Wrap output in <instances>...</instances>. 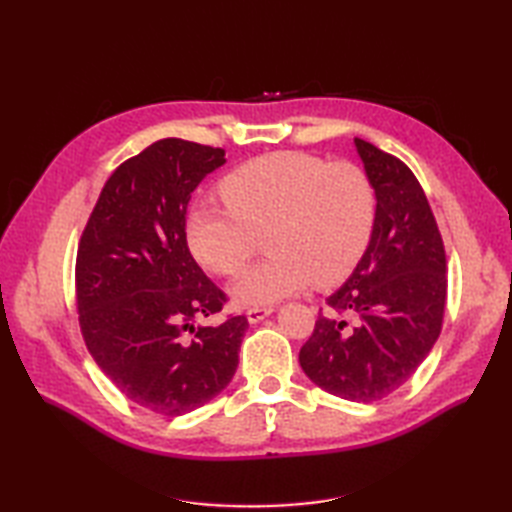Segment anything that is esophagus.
I'll return each instance as SVG.
<instances>
[{
  "instance_id": "esophagus-1",
  "label": "esophagus",
  "mask_w": 512,
  "mask_h": 512,
  "mask_svg": "<svg viewBox=\"0 0 512 512\" xmlns=\"http://www.w3.org/2000/svg\"><path fill=\"white\" fill-rule=\"evenodd\" d=\"M268 314H273V308H250L246 312V319H248V323H259V321H264Z\"/></svg>"
}]
</instances>
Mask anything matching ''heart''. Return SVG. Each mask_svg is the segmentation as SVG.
I'll return each mask as SVG.
<instances>
[{"label": "heart", "instance_id": "1", "mask_svg": "<svg viewBox=\"0 0 512 512\" xmlns=\"http://www.w3.org/2000/svg\"><path fill=\"white\" fill-rule=\"evenodd\" d=\"M220 191L231 211L200 204L187 215V242L200 264L235 275L270 231L273 257L233 281L239 306H270L310 284H339L372 239L374 184L352 162L275 151L228 173Z\"/></svg>", "mask_w": 512, "mask_h": 512}]
</instances>
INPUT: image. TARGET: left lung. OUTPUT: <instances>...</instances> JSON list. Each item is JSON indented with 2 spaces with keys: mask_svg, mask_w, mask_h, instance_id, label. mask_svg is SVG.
I'll return each mask as SVG.
<instances>
[{
  "mask_svg": "<svg viewBox=\"0 0 512 512\" xmlns=\"http://www.w3.org/2000/svg\"><path fill=\"white\" fill-rule=\"evenodd\" d=\"M376 193L372 239L325 299L299 363L330 394L372 402L405 385L436 345L447 303V257L420 182L396 156L354 138Z\"/></svg>",
  "mask_w": 512,
  "mask_h": 512,
  "instance_id": "obj_1",
  "label": "left lung"
}]
</instances>
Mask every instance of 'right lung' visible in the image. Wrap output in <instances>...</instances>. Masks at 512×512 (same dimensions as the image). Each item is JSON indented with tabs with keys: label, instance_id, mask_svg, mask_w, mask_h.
<instances>
[{
	"label": "right lung",
	"instance_id": "obj_1",
	"mask_svg": "<svg viewBox=\"0 0 512 512\" xmlns=\"http://www.w3.org/2000/svg\"><path fill=\"white\" fill-rule=\"evenodd\" d=\"M226 162L224 149L162 138L118 167L99 195L76 255L85 345L123 394L162 416L213 400L239 363L246 317L195 323L224 292L187 244L191 193Z\"/></svg>",
	"mask_w": 512,
	"mask_h": 512
}]
</instances>
